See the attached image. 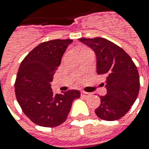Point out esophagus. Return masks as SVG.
Instances as JSON below:
<instances>
[{
  "instance_id": "esophagus-1",
  "label": "esophagus",
  "mask_w": 149,
  "mask_h": 149,
  "mask_svg": "<svg viewBox=\"0 0 149 149\" xmlns=\"http://www.w3.org/2000/svg\"><path fill=\"white\" fill-rule=\"evenodd\" d=\"M81 97H85V98H86V97H88L90 96L91 93L85 92V91H81Z\"/></svg>"
}]
</instances>
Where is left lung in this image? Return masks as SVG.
Returning a JSON list of instances; mask_svg holds the SVG:
<instances>
[{
	"label": "left lung",
	"mask_w": 149,
	"mask_h": 149,
	"mask_svg": "<svg viewBox=\"0 0 149 149\" xmlns=\"http://www.w3.org/2000/svg\"><path fill=\"white\" fill-rule=\"evenodd\" d=\"M97 56V73L104 76L107 93L101 96L95 114L101 119L114 121L123 117L137 98L140 76L136 64L120 47L103 38H81ZM104 85V84H103Z\"/></svg>",
	"instance_id": "left-lung-1"
}]
</instances>
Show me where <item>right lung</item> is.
Segmentation results:
<instances>
[{
    "label": "right lung",
    "instance_id": "right-lung-1",
    "mask_svg": "<svg viewBox=\"0 0 149 149\" xmlns=\"http://www.w3.org/2000/svg\"><path fill=\"white\" fill-rule=\"evenodd\" d=\"M72 39H54L35 47L22 61L14 84L17 102L33 123L46 127H57L67 119L78 90L54 93L53 76Z\"/></svg>",
    "mask_w": 149,
    "mask_h": 149
}]
</instances>
